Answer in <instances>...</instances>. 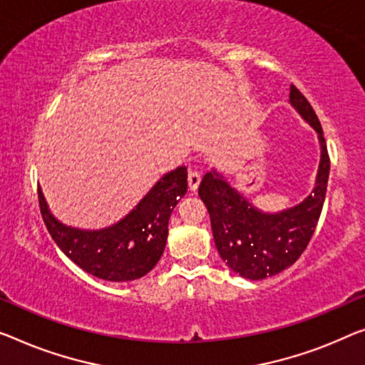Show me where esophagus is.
Returning a JSON list of instances; mask_svg holds the SVG:
<instances>
[{
    "label": "esophagus",
    "instance_id": "esophagus-1",
    "mask_svg": "<svg viewBox=\"0 0 365 365\" xmlns=\"http://www.w3.org/2000/svg\"><path fill=\"white\" fill-rule=\"evenodd\" d=\"M201 182V175L198 172H190L188 173V188L190 192H197Z\"/></svg>",
    "mask_w": 365,
    "mask_h": 365
}]
</instances>
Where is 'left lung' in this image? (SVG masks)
<instances>
[{"label": "left lung", "instance_id": "8db88e82", "mask_svg": "<svg viewBox=\"0 0 365 365\" xmlns=\"http://www.w3.org/2000/svg\"><path fill=\"white\" fill-rule=\"evenodd\" d=\"M290 105L318 134L322 159L312 193L292 208L267 213L239 193L217 170L200 183L198 195L208 208L217 252L244 279L262 280L295 264L307 249L322 215L329 177V155L317 113L295 85Z\"/></svg>", "mask_w": 365, "mask_h": 365}]
</instances>
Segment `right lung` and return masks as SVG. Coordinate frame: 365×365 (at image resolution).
Returning a JSON list of instances; mask_svg holds the SVG:
<instances>
[{"instance_id": "add662e5", "label": "right lung", "mask_w": 365, "mask_h": 365, "mask_svg": "<svg viewBox=\"0 0 365 365\" xmlns=\"http://www.w3.org/2000/svg\"><path fill=\"white\" fill-rule=\"evenodd\" d=\"M187 193V168L165 173L129 213L103 230L67 226L51 213L39 187L42 220L61 251L98 279L129 282L155 267L165 249L168 220Z\"/></svg>"}]
</instances>
